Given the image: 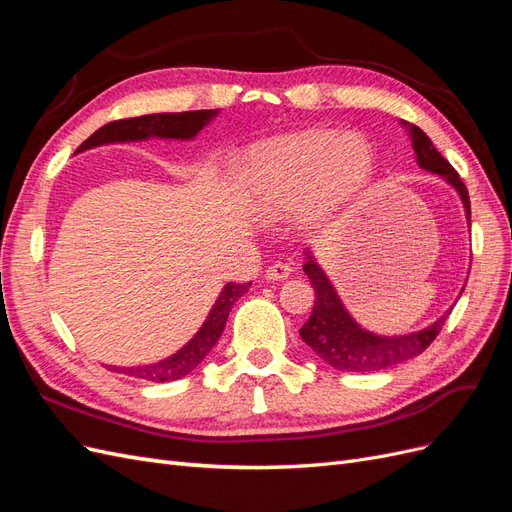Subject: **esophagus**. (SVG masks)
<instances>
[{"mask_svg": "<svg viewBox=\"0 0 512 512\" xmlns=\"http://www.w3.org/2000/svg\"><path fill=\"white\" fill-rule=\"evenodd\" d=\"M290 271H292L290 262L277 260V262H273V265L267 267L265 277H267V280H273V282H282V280H286V277L290 275Z\"/></svg>", "mask_w": 512, "mask_h": 512, "instance_id": "1", "label": "esophagus"}]
</instances>
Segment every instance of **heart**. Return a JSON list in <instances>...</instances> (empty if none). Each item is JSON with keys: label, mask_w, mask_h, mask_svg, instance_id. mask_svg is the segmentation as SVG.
Listing matches in <instances>:
<instances>
[{"label": "heart", "mask_w": 512, "mask_h": 512, "mask_svg": "<svg viewBox=\"0 0 512 512\" xmlns=\"http://www.w3.org/2000/svg\"><path fill=\"white\" fill-rule=\"evenodd\" d=\"M374 151L356 134L307 130L271 138L245 153L241 181L262 215L303 203L307 218L348 207L374 179Z\"/></svg>", "instance_id": "heart-1"}]
</instances>
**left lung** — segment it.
I'll return each instance as SVG.
<instances>
[{
    "instance_id": "1",
    "label": "left lung",
    "mask_w": 512,
    "mask_h": 512,
    "mask_svg": "<svg viewBox=\"0 0 512 512\" xmlns=\"http://www.w3.org/2000/svg\"><path fill=\"white\" fill-rule=\"evenodd\" d=\"M412 134V147L416 153V162L421 168L429 170L444 177L453 188L459 192L463 207H466L468 220H470V196L468 188L459 179L457 170L448 164V160L442 153L433 147L431 138L416 126H408ZM305 275L312 282L316 290V301L312 316L301 327L303 342L312 348L322 361H327L331 367L342 371H380L386 367H393L404 363L412 356L425 352L433 339L442 331L444 322L448 318L446 312L440 320H436L431 327L416 331L410 335L401 337H380L363 331L356 324L348 312L344 309L342 301H339L335 288L327 280V275L316 265L312 256H307V262L303 265Z\"/></svg>"
}]
</instances>
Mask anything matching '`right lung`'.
<instances>
[{
  "instance_id": "right-lung-1",
  "label": "right lung",
  "mask_w": 512,
  "mask_h": 512,
  "mask_svg": "<svg viewBox=\"0 0 512 512\" xmlns=\"http://www.w3.org/2000/svg\"><path fill=\"white\" fill-rule=\"evenodd\" d=\"M218 115V108L213 111H185V113H160V115H143V117H130V119H117L106 123L100 130L91 134L87 141L76 149L85 151L96 145L104 143H121V141H143L149 136H162V138H192L200 130H203L207 123ZM252 282L237 284L230 282L224 286L220 299L215 301L209 318L205 320L200 331L192 337L188 346H183L177 354L168 356V359L156 363V365H143V367H113L115 371H121L126 376H134L141 380L151 382H170L188 376L192 369L198 367V363L205 359L209 350L218 342L226 318L230 314L232 305L237 299H241L247 292Z\"/></svg>"
}]
</instances>
